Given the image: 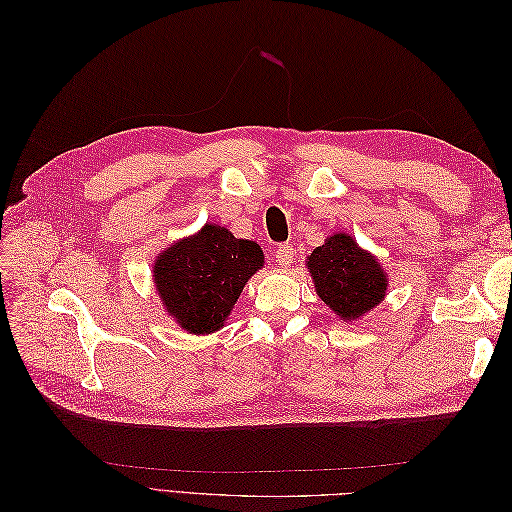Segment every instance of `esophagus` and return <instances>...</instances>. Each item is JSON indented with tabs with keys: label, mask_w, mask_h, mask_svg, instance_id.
I'll use <instances>...</instances> for the list:
<instances>
[{
	"label": "esophagus",
	"mask_w": 512,
	"mask_h": 512,
	"mask_svg": "<svg viewBox=\"0 0 512 512\" xmlns=\"http://www.w3.org/2000/svg\"><path fill=\"white\" fill-rule=\"evenodd\" d=\"M292 255H295V248H292V244H279V246L275 248V262H277L281 268L290 266Z\"/></svg>",
	"instance_id": "esophagus-1"
}]
</instances>
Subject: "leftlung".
Masks as SVG:
<instances>
[{"mask_svg": "<svg viewBox=\"0 0 512 512\" xmlns=\"http://www.w3.org/2000/svg\"><path fill=\"white\" fill-rule=\"evenodd\" d=\"M308 268L319 297L341 319H358L385 297L383 270L350 235H332L323 246L314 248Z\"/></svg>", "mask_w": 512, "mask_h": 512, "instance_id": "1", "label": "left lung"}]
</instances>
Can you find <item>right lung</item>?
Instances as JSON below:
<instances>
[{"label":"right lung","mask_w":512,"mask_h":512,"mask_svg":"<svg viewBox=\"0 0 512 512\" xmlns=\"http://www.w3.org/2000/svg\"><path fill=\"white\" fill-rule=\"evenodd\" d=\"M262 264L264 253L255 242L206 224L158 257L154 279L160 299L182 328L209 334L222 328L248 277Z\"/></svg>","instance_id":"add662e5"}]
</instances>
